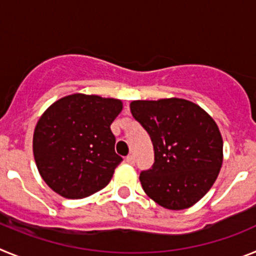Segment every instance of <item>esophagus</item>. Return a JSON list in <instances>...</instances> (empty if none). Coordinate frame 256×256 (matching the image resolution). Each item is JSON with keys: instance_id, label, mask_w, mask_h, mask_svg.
<instances>
[{"instance_id": "1", "label": "esophagus", "mask_w": 256, "mask_h": 256, "mask_svg": "<svg viewBox=\"0 0 256 256\" xmlns=\"http://www.w3.org/2000/svg\"><path fill=\"white\" fill-rule=\"evenodd\" d=\"M126 162H128V164L133 165V164H134V156H133V155H128L126 158Z\"/></svg>"}]
</instances>
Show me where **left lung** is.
Wrapping results in <instances>:
<instances>
[{"label":"left lung","instance_id":"1","mask_svg":"<svg viewBox=\"0 0 256 256\" xmlns=\"http://www.w3.org/2000/svg\"><path fill=\"white\" fill-rule=\"evenodd\" d=\"M130 112L150 134L155 162L140 174L142 188L162 208L182 210L212 188L223 162L216 122L191 101H132Z\"/></svg>","mask_w":256,"mask_h":256}]
</instances>
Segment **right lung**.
<instances>
[{"mask_svg":"<svg viewBox=\"0 0 256 256\" xmlns=\"http://www.w3.org/2000/svg\"><path fill=\"white\" fill-rule=\"evenodd\" d=\"M123 104L94 94H70L47 108L33 136L40 177L56 194L83 198L100 191L123 160L110 126Z\"/></svg>","mask_w":256,"mask_h":256,"instance_id":"right-lung-1","label":"right lung"}]
</instances>
